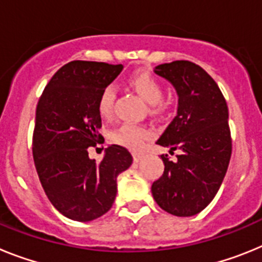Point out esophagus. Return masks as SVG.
<instances>
[{
    "label": "esophagus",
    "instance_id": "1",
    "mask_svg": "<svg viewBox=\"0 0 262 262\" xmlns=\"http://www.w3.org/2000/svg\"><path fill=\"white\" fill-rule=\"evenodd\" d=\"M143 156H144V154H143V152H138V151L133 152V157H134V161H135V163L140 161V160L143 159Z\"/></svg>",
    "mask_w": 262,
    "mask_h": 262
}]
</instances>
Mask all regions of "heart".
I'll return each mask as SVG.
<instances>
[{
  "label": "heart",
  "instance_id": "obj_1",
  "mask_svg": "<svg viewBox=\"0 0 262 262\" xmlns=\"http://www.w3.org/2000/svg\"><path fill=\"white\" fill-rule=\"evenodd\" d=\"M128 85L144 99L145 102L151 105L152 114L163 113L165 108V103L161 99L163 98V85L160 84V81L156 77L149 73H145V72H138L128 78ZM115 97H117V92L113 85H108L101 92L98 105H97L101 117H111L113 110H114ZM110 138L117 144L131 148V149H139L143 147L147 139L151 138V131L145 128L144 126L123 123L111 133Z\"/></svg>",
  "mask_w": 262,
  "mask_h": 262
}]
</instances>
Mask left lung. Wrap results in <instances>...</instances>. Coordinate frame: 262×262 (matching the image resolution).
Wrapping results in <instances>:
<instances>
[{"instance_id":"8db88e82","label":"left lung","mask_w":262,"mask_h":262,"mask_svg":"<svg viewBox=\"0 0 262 262\" xmlns=\"http://www.w3.org/2000/svg\"><path fill=\"white\" fill-rule=\"evenodd\" d=\"M155 73L170 81L178 94L177 115L156 143L181 155L177 161L161 155L165 168L152 184V195L169 214L193 216L214 200L230 164L228 107L216 82L194 62H165Z\"/></svg>"}]
</instances>
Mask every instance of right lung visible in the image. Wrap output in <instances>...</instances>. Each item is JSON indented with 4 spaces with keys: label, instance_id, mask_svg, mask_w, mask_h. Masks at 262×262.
Listing matches in <instances>:
<instances>
[{
    "label": "right lung",
    "instance_id": "right-lung-1",
    "mask_svg": "<svg viewBox=\"0 0 262 262\" xmlns=\"http://www.w3.org/2000/svg\"><path fill=\"white\" fill-rule=\"evenodd\" d=\"M123 69L122 64L75 60L59 69L38 106L32 156L40 184L57 211L72 221L90 222L111 209L117 177L133 156L122 145L106 148L103 159H89L88 148L103 140L98 129L99 94Z\"/></svg>",
    "mask_w": 262,
    "mask_h": 262
}]
</instances>
